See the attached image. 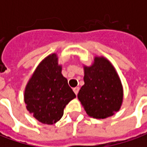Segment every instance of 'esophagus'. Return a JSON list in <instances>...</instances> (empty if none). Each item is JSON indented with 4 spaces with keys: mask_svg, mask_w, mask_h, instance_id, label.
I'll return each mask as SVG.
<instances>
[{
    "mask_svg": "<svg viewBox=\"0 0 147 147\" xmlns=\"http://www.w3.org/2000/svg\"><path fill=\"white\" fill-rule=\"evenodd\" d=\"M79 90H80V88L79 87H75V88H73V91L75 92V94H78V93H79Z\"/></svg>",
    "mask_w": 147,
    "mask_h": 147,
    "instance_id": "esophagus-1",
    "label": "esophagus"
}]
</instances>
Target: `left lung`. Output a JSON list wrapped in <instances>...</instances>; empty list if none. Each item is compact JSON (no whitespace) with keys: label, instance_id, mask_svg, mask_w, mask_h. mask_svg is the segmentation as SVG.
Wrapping results in <instances>:
<instances>
[{"label":"left lung","instance_id":"obj_1","mask_svg":"<svg viewBox=\"0 0 147 147\" xmlns=\"http://www.w3.org/2000/svg\"><path fill=\"white\" fill-rule=\"evenodd\" d=\"M84 85L78 98L87 115L105 119L120 110L123 102V86L110 62L103 57H95L91 66H84Z\"/></svg>","mask_w":147,"mask_h":147}]
</instances>
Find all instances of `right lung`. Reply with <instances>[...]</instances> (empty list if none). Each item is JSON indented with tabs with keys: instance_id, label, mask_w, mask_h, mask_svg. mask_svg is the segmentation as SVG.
<instances>
[{
	"instance_id": "right-lung-1",
	"label": "right lung",
	"mask_w": 147,
	"mask_h": 147,
	"mask_svg": "<svg viewBox=\"0 0 147 147\" xmlns=\"http://www.w3.org/2000/svg\"><path fill=\"white\" fill-rule=\"evenodd\" d=\"M56 53L38 64L24 91L27 109L39 122L53 124L61 120L64 109L76 94L61 73Z\"/></svg>"
}]
</instances>
